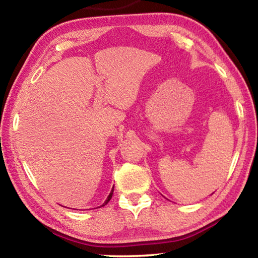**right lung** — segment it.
<instances>
[{
    "label": "right lung",
    "instance_id": "obj_1",
    "mask_svg": "<svg viewBox=\"0 0 258 258\" xmlns=\"http://www.w3.org/2000/svg\"><path fill=\"white\" fill-rule=\"evenodd\" d=\"M112 194H113V186H112V190H111V192H110V194H109V196H108V197H107L106 202H104V203H103V204H102L101 206H100V207H102V206H106V205L109 203V200L111 199V197H112Z\"/></svg>",
    "mask_w": 258,
    "mask_h": 258
}]
</instances>
